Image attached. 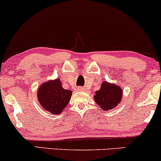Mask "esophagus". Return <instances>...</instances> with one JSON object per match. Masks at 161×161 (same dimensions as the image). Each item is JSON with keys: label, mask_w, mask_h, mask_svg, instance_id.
<instances>
[{"label": "esophagus", "mask_w": 161, "mask_h": 161, "mask_svg": "<svg viewBox=\"0 0 161 161\" xmlns=\"http://www.w3.org/2000/svg\"><path fill=\"white\" fill-rule=\"evenodd\" d=\"M85 90V89L84 88H83V87H78V91H79V92H83Z\"/></svg>", "instance_id": "esophagus-1"}]
</instances>
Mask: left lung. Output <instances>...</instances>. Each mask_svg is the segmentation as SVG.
Here are the masks:
<instances>
[{"label": "left lung", "mask_w": 161, "mask_h": 161, "mask_svg": "<svg viewBox=\"0 0 161 161\" xmlns=\"http://www.w3.org/2000/svg\"><path fill=\"white\" fill-rule=\"evenodd\" d=\"M123 96L122 89L119 85L104 81L100 89L95 92L94 101L102 110L106 111L114 108L121 103Z\"/></svg>", "instance_id": "8db88e82"}]
</instances>
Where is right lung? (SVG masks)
<instances>
[{"label":"right lung","mask_w":161,"mask_h":161,"mask_svg":"<svg viewBox=\"0 0 161 161\" xmlns=\"http://www.w3.org/2000/svg\"><path fill=\"white\" fill-rule=\"evenodd\" d=\"M72 92L64 89L59 78L42 83L37 90V99L44 110L53 114L63 111L70 99Z\"/></svg>","instance_id":"right-lung-1"}]
</instances>
